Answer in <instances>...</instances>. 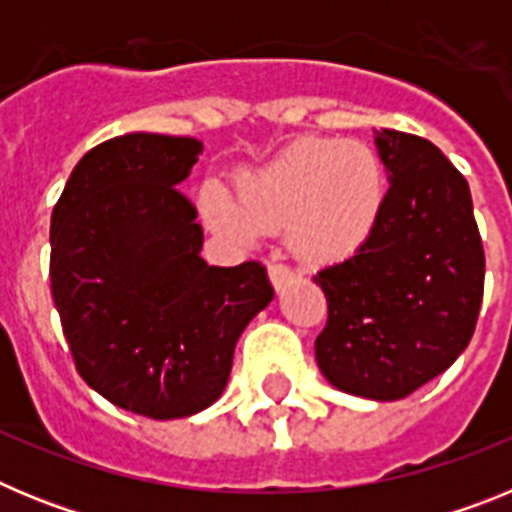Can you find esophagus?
<instances>
[{"mask_svg":"<svg viewBox=\"0 0 512 512\" xmlns=\"http://www.w3.org/2000/svg\"><path fill=\"white\" fill-rule=\"evenodd\" d=\"M269 279L277 289H282L289 279H295V271L289 269L287 264H279V261H271L269 264Z\"/></svg>","mask_w":512,"mask_h":512,"instance_id":"34e87169","label":"esophagus"}]
</instances>
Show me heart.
I'll list each match as a JSON object with an SVG mask.
<instances>
[{"instance_id": "heart-1", "label": "heart", "mask_w": 512, "mask_h": 512, "mask_svg": "<svg viewBox=\"0 0 512 512\" xmlns=\"http://www.w3.org/2000/svg\"><path fill=\"white\" fill-rule=\"evenodd\" d=\"M387 197L382 158L361 140L300 138L261 169L200 194L205 223L230 241L251 243L261 230L287 228V246L307 264H333L374 233Z\"/></svg>"}]
</instances>
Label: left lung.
I'll return each instance as SVG.
<instances>
[{"label":"left lung","instance_id":"1","mask_svg":"<svg viewBox=\"0 0 512 512\" xmlns=\"http://www.w3.org/2000/svg\"><path fill=\"white\" fill-rule=\"evenodd\" d=\"M390 171L382 215L364 246L315 284L328 323L315 359L333 387L402 400L469 346L485 292V248L467 179L431 140L377 133Z\"/></svg>","mask_w":512,"mask_h":512}]
</instances>
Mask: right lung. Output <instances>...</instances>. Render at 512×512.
<instances>
[{
  "label": "right lung",
  "instance_id": "right-lung-1",
  "mask_svg": "<svg viewBox=\"0 0 512 512\" xmlns=\"http://www.w3.org/2000/svg\"><path fill=\"white\" fill-rule=\"evenodd\" d=\"M202 143L128 133L84 153L51 217V292L76 372L112 405L187 418L223 395L235 343L274 297L259 261L207 266L179 192Z\"/></svg>",
  "mask_w": 512,
  "mask_h": 512
}]
</instances>
